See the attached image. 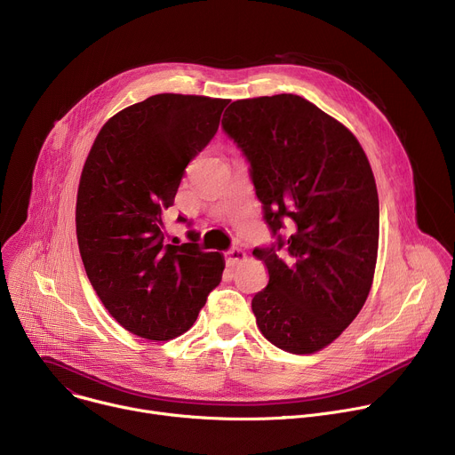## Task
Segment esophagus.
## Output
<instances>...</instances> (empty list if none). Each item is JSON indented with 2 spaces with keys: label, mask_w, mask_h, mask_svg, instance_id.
Returning a JSON list of instances; mask_svg holds the SVG:
<instances>
[{
  "label": "esophagus",
  "mask_w": 455,
  "mask_h": 455,
  "mask_svg": "<svg viewBox=\"0 0 455 455\" xmlns=\"http://www.w3.org/2000/svg\"><path fill=\"white\" fill-rule=\"evenodd\" d=\"M246 259V253L241 250V248H232L228 253H227V265L228 267H235L239 263H243Z\"/></svg>",
  "instance_id": "esophagus-1"
}]
</instances>
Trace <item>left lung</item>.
<instances>
[{
    "instance_id": "8db88e82",
    "label": "left lung",
    "mask_w": 455,
    "mask_h": 455,
    "mask_svg": "<svg viewBox=\"0 0 455 455\" xmlns=\"http://www.w3.org/2000/svg\"><path fill=\"white\" fill-rule=\"evenodd\" d=\"M221 125L250 162L277 249L289 251L283 259L275 246L253 250L270 277L251 299L257 328L283 351L316 353L356 318L372 286L379 205L371 164L344 124L299 95L235 100Z\"/></svg>"
}]
</instances>
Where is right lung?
<instances>
[{
    "label": "right lung",
    "mask_w": 455,
    "mask_h": 455,
    "mask_svg": "<svg viewBox=\"0 0 455 455\" xmlns=\"http://www.w3.org/2000/svg\"><path fill=\"white\" fill-rule=\"evenodd\" d=\"M228 102L153 95L113 115L84 162L76 207L84 270L109 315L137 337H180L221 281L225 259L204 251L198 234H188L192 243H165L164 212Z\"/></svg>",
    "instance_id": "add662e5"
}]
</instances>
